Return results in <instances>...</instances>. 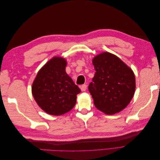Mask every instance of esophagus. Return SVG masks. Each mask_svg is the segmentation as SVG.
Wrapping results in <instances>:
<instances>
[{"mask_svg":"<svg viewBox=\"0 0 160 160\" xmlns=\"http://www.w3.org/2000/svg\"><path fill=\"white\" fill-rule=\"evenodd\" d=\"M80 88H81V90L82 91H85L87 89V85H86L85 84L82 85L80 87Z\"/></svg>","mask_w":160,"mask_h":160,"instance_id":"1","label":"esophagus"}]
</instances>
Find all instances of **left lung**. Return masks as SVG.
Segmentation results:
<instances>
[{
  "label": "left lung",
  "instance_id": "8db88e82",
  "mask_svg": "<svg viewBox=\"0 0 160 160\" xmlns=\"http://www.w3.org/2000/svg\"><path fill=\"white\" fill-rule=\"evenodd\" d=\"M93 64L95 73L88 89L95 106L106 114L119 112L134 95L135 79L132 70L108 52L96 56Z\"/></svg>",
  "mask_w": 160,
  "mask_h": 160
}]
</instances>
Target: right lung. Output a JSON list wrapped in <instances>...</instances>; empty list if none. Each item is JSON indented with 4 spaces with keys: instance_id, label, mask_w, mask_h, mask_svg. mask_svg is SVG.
Returning <instances> with one entry per match:
<instances>
[{
    "instance_id": "1",
    "label": "right lung",
    "mask_w": 160,
    "mask_h": 160,
    "mask_svg": "<svg viewBox=\"0 0 160 160\" xmlns=\"http://www.w3.org/2000/svg\"><path fill=\"white\" fill-rule=\"evenodd\" d=\"M66 61L54 57L38 71L32 86V95L45 112L61 115L71 110L81 89L66 73Z\"/></svg>"
}]
</instances>
